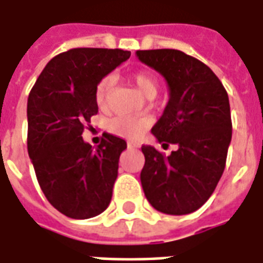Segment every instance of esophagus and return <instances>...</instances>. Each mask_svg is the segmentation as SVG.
<instances>
[{
    "instance_id": "esophagus-1",
    "label": "esophagus",
    "mask_w": 263,
    "mask_h": 263,
    "mask_svg": "<svg viewBox=\"0 0 263 263\" xmlns=\"http://www.w3.org/2000/svg\"><path fill=\"white\" fill-rule=\"evenodd\" d=\"M139 148V145L134 144V142H128V149H137Z\"/></svg>"
}]
</instances>
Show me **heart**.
I'll return each instance as SVG.
<instances>
[{
	"label": "heart",
	"instance_id": "heart-1",
	"mask_svg": "<svg viewBox=\"0 0 263 263\" xmlns=\"http://www.w3.org/2000/svg\"><path fill=\"white\" fill-rule=\"evenodd\" d=\"M131 82L137 87L138 92L145 98H154L159 89V82L155 75L149 71H138L131 75ZM112 87V78L104 77L95 87V102L100 108H105L108 102V95ZM149 126L148 118H137L128 115H118L108 122V131L117 137L126 139H137Z\"/></svg>",
	"mask_w": 263,
	"mask_h": 263
}]
</instances>
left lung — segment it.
<instances>
[{"instance_id": "obj_1", "label": "left lung", "mask_w": 263, "mask_h": 263, "mask_svg": "<svg viewBox=\"0 0 263 263\" xmlns=\"http://www.w3.org/2000/svg\"><path fill=\"white\" fill-rule=\"evenodd\" d=\"M137 57L170 87V101L152 134L163 145L178 146L165 157L142 145L145 196L159 212L191 214L208 201L225 170L232 138L227 89L208 65L182 51L145 49Z\"/></svg>"}]
</instances>
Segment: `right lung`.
Instances as JSON below:
<instances>
[{
	"label": "right lung",
	"mask_w": 263,
	"mask_h": 263,
	"mask_svg": "<svg viewBox=\"0 0 263 263\" xmlns=\"http://www.w3.org/2000/svg\"><path fill=\"white\" fill-rule=\"evenodd\" d=\"M129 57L124 49H69L47 64L29 92L28 155L45 198L68 218H93L111 202L126 142L104 132L92 149L82 132L98 114L97 84Z\"/></svg>",
	"instance_id": "add662e5"
}]
</instances>
